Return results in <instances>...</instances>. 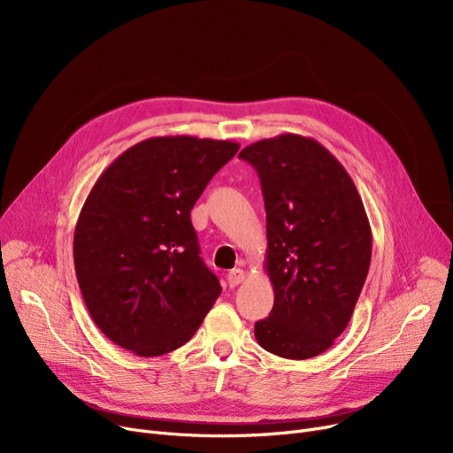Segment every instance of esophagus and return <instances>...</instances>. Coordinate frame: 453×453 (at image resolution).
<instances>
[{"label": "esophagus", "instance_id": "obj_1", "mask_svg": "<svg viewBox=\"0 0 453 453\" xmlns=\"http://www.w3.org/2000/svg\"><path fill=\"white\" fill-rule=\"evenodd\" d=\"M244 279H246V272H244V270H241V268H236V270L229 272V275H227V282H229V287H231V288L239 287L241 282H244Z\"/></svg>", "mask_w": 453, "mask_h": 453}]
</instances>
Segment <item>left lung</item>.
Returning <instances> with one entry per match:
<instances>
[{
	"label": "left lung",
	"mask_w": 453,
	"mask_h": 453,
	"mask_svg": "<svg viewBox=\"0 0 453 453\" xmlns=\"http://www.w3.org/2000/svg\"><path fill=\"white\" fill-rule=\"evenodd\" d=\"M239 157L263 187L265 268L275 294L255 338L280 358H314L342 336L367 279L372 234L364 202L343 165L312 137L280 134Z\"/></svg>",
	"instance_id": "8db88e82"
}]
</instances>
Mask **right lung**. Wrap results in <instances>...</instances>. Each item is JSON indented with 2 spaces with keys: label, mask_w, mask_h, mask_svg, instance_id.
Segmentation results:
<instances>
[{
  "label": "right lung",
  "mask_w": 453,
  "mask_h": 453,
  "mask_svg": "<svg viewBox=\"0 0 453 453\" xmlns=\"http://www.w3.org/2000/svg\"><path fill=\"white\" fill-rule=\"evenodd\" d=\"M241 149L193 135L150 137L95 181L73 236L77 280L103 334L137 356L195 336L222 287L200 257L190 209Z\"/></svg>",
  "instance_id": "add662e5"
}]
</instances>
